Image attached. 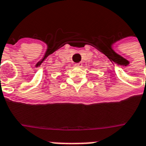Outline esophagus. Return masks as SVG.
<instances>
[{"instance_id":"1","label":"esophagus","mask_w":146,"mask_h":146,"mask_svg":"<svg viewBox=\"0 0 146 146\" xmlns=\"http://www.w3.org/2000/svg\"><path fill=\"white\" fill-rule=\"evenodd\" d=\"M82 63H78V64H75L76 67H82Z\"/></svg>"}]
</instances>
